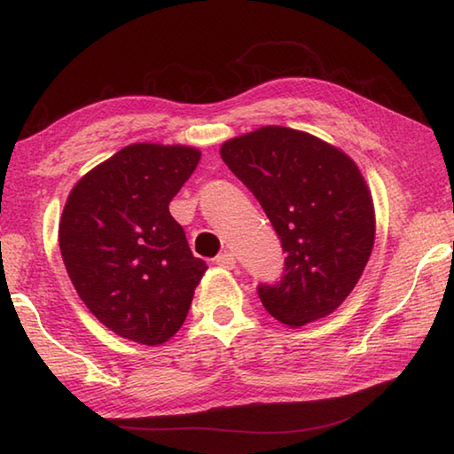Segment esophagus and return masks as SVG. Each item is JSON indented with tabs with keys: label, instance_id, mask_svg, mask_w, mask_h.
Wrapping results in <instances>:
<instances>
[{
	"label": "esophagus",
	"instance_id": "obj_1",
	"mask_svg": "<svg viewBox=\"0 0 454 454\" xmlns=\"http://www.w3.org/2000/svg\"><path fill=\"white\" fill-rule=\"evenodd\" d=\"M214 262L218 264V266H222V269H234L236 258H234L232 253H220L218 256L214 258Z\"/></svg>",
	"mask_w": 454,
	"mask_h": 454
}]
</instances>
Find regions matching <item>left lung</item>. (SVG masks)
I'll list each match as a JSON object with an SVG mask.
<instances>
[{
  "label": "left lung",
  "instance_id": "8db88e82",
  "mask_svg": "<svg viewBox=\"0 0 454 454\" xmlns=\"http://www.w3.org/2000/svg\"><path fill=\"white\" fill-rule=\"evenodd\" d=\"M254 193L283 247L285 270L258 285L272 317L289 327L327 317L354 291L376 239L373 201L343 151L289 127H262L220 149Z\"/></svg>",
  "mask_w": 454,
  "mask_h": 454
}]
</instances>
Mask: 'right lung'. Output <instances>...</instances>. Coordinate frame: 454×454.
<instances>
[{"mask_svg":"<svg viewBox=\"0 0 454 454\" xmlns=\"http://www.w3.org/2000/svg\"><path fill=\"white\" fill-rule=\"evenodd\" d=\"M201 153L135 143L89 171L64 206L59 242L90 313L125 340L160 345L188 317L206 262L192 254L169 201Z\"/></svg>","mask_w":454,"mask_h":454,"instance_id":"right-lung-1","label":"right lung"}]
</instances>
